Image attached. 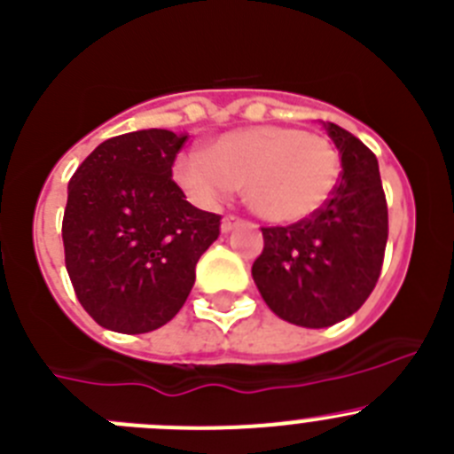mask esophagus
<instances>
[{
  "label": "esophagus",
  "mask_w": 454,
  "mask_h": 454,
  "mask_svg": "<svg viewBox=\"0 0 454 454\" xmlns=\"http://www.w3.org/2000/svg\"><path fill=\"white\" fill-rule=\"evenodd\" d=\"M241 219L239 217H232V215H226V217L222 219V232H231V231H235L237 226H241Z\"/></svg>",
  "instance_id": "34e87169"
}]
</instances>
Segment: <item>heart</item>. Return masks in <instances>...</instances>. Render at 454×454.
<instances>
[{
    "mask_svg": "<svg viewBox=\"0 0 454 454\" xmlns=\"http://www.w3.org/2000/svg\"><path fill=\"white\" fill-rule=\"evenodd\" d=\"M338 175L340 156L327 138L286 125L226 131L207 152H185L175 163V181L192 201L215 206L244 185L248 210L278 226L320 213Z\"/></svg>",
    "mask_w": 454,
    "mask_h": 454,
    "instance_id": "heart-1",
    "label": "heart"
}]
</instances>
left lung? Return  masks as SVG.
<instances>
[{
	"label": "left lung",
	"mask_w": 454,
	"mask_h": 454,
	"mask_svg": "<svg viewBox=\"0 0 454 454\" xmlns=\"http://www.w3.org/2000/svg\"><path fill=\"white\" fill-rule=\"evenodd\" d=\"M342 172L327 206L291 226L262 228L253 279L270 311L298 327L323 329L363 307L379 282L387 244V201L370 147L325 122Z\"/></svg>",
	"instance_id": "8db88e82"
}]
</instances>
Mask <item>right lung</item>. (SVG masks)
Segmentation results:
<instances>
[{
    "label": "right lung",
    "mask_w": 454,
    "mask_h": 454,
    "mask_svg": "<svg viewBox=\"0 0 454 454\" xmlns=\"http://www.w3.org/2000/svg\"><path fill=\"white\" fill-rule=\"evenodd\" d=\"M185 134L141 129L100 143L69 181L65 264L84 311L105 329L147 333L179 313L194 266L219 237L172 181Z\"/></svg>",
    "instance_id": "add662e5"
}]
</instances>
